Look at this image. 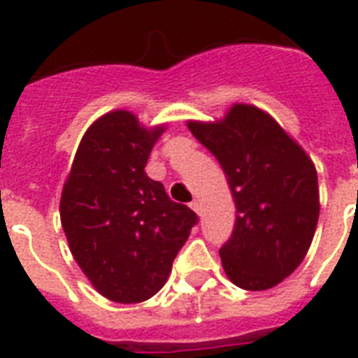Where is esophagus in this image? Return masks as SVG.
Here are the masks:
<instances>
[{
    "instance_id": "esophagus-1",
    "label": "esophagus",
    "mask_w": 358,
    "mask_h": 358,
    "mask_svg": "<svg viewBox=\"0 0 358 358\" xmlns=\"http://www.w3.org/2000/svg\"><path fill=\"white\" fill-rule=\"evenodd\" d=\"M189 206H191V210H193V212H195V213H201V201H196V199H195V201L191 202Z\"/></svg>"
}]
</instances>
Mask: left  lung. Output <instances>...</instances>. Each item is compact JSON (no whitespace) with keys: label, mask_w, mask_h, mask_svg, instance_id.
<instances>
[{"label":"left lung","mask_w":358,"mask_h":358,"mask_svg":"<svg viewBox=\"0 0 358 358\" xmlns=\"http://www.w3.org/2000/svg\"><path fill=\"white\" fill-rule=\"evenodd\" d=\"M187 128L223 167L234 196V232L219 249L227 277L250 292L277 286L305 260L316 232L314 163L271 115L249 103Z\"/></svg>","instance_id":"1"}]
</instances>
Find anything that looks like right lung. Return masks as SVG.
Instances as JSON below:
<instances>
[{
    "instance_id": "add662e5",
    "label": "right lung",
    "mask_w": 358,
    "mask_h": 358,
    "mask_svg": "<svg viewBox=\"0 0 358 358\" xmlns=\"http://www.w3.org/2000/svg\"><path fill=\"white\" fill-rule=\"evenodd\" d=\"M165 126L145 128L117 109L89 126L61 193L70 252L94 288L115 303L150 299L167 282L196 213L146 176Z\"/></svg>"
}]
</instances>
